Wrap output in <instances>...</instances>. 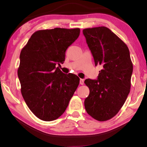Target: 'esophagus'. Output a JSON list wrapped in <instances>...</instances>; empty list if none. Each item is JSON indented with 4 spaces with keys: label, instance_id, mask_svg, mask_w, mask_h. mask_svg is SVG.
Wrapping results in <instances>:
<instances>
[{
    "label": "esophagus",
    "instance_id": "34e87169",
    "mask_svg": "<svg viewBox=\"0 0 147 147\" xmlns=\"http://www.w3.org/2000/svg\"><path fill=\"white\" fill-rule=\"evenodd\" d=\"M80 84H81V85H84V80L83 79H80Z\"/></svg>",
    "mask_w": 147,
    "mask_h": 147
}]
</instances>
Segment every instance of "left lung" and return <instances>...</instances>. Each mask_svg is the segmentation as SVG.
Returning <instances> with one entry per match:
<instances>
[{
  "label": "left lung",
  "instance_id": "left-lung-1",
  "mask_svg": "<svg viewBox=\"0 0 147 147\" xmlns=\"http://www.w3.org/2000/svg\"><path fill=\"white\" fill-rule=\"evenodd\" d=\"M95 65H100L97 80L86 79L90 94L86 112L98 121L111 119L124 105L130 92L133 65L127 45L106 27L83 30Z\"/></svg>",
  "mask_w": 147,
  "mask_h": 147
}]
</instances>
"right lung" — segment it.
Returning a JSON list of instances; mask_svg holds the SVG:
<instances>
[{
  "mask_svg": "<svg viewBox=\"0 0 147 147\" xmlns=\"http://www.w3.org/2000/svg\"><path fill=\"white\" fill-rule=\"evenodd\" d=\"M80 29L55 28L34 33L20 54L19 77L23 99L31 111L44 121H52L65 111L80 84L73 74H65L57 64L80 35Z\"/></svg>",
  "mask_w": 147,
  "mask_h": 147,
  "instance_id": "right-lung-1",
  "label": "right lung"
}]
</instances>
